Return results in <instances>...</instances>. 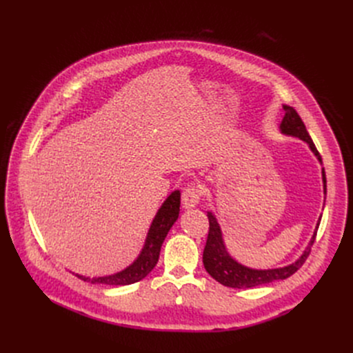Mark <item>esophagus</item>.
I'll return each instance as SVG.
<instances>
[{
    "instance_id": "obj_1",
    "label": "esophagus",
    "mask_w": 353,
    "mask_h": 353,
    "mask_svg": "<svg viewBox=\"0 0 353 353\" xmlns=\"http://www.w3.org/2000/svg\"><path fill=\"white\" fill-rule=\"evenodd\" d=\"M200 190L193 186V184H189V186L183 190V194H181V206L184 209H194L199 201H200Z\"/></svg>"
}]
</instances>
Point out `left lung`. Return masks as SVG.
Masks as SVG:
<instances>
[{
	"label": "left lung",
	"instance_id": "8db88e82",
	"mask_svg": "<svg viewBox=\"0 0 353 353\" xmlns=\"http://www.w3.org/2000/svg\"><path fill=\"white\" fill-rule=\"evenodd\" d=\"M283 110H285V117L282 119L279 125L281 133L283 136L294 137L305 141L309 147V150L313 153V156L316 157L318 161L322 164V159L316 150V147H314L309 133L306 132V127L302 119L299 117V114L296 113L293 107H289V105H283ZM322 183H323V194L326 199V176H325L323 167H322ZM208 219L210 223V229H209L206 248H205V252H203V265H205L206 272L213 277L214 281H217L223 286L234 288V289H249V288L268 285L274 281L288 279L289 276H292L296 270L302 268V265L305 263V261L310 253V248L314 242V237H316L322 214L319 216L316 228H314L313 234L309 240L306 249L302 252V254L290 265H286L282 268H273V269H253L237 262L236 259L229 253L225 245L223 233H221L220 225L214 213L208 212Z\"/></svg>",
	"mask_w": 353,
	"mask_h": 353
}]
</instances>
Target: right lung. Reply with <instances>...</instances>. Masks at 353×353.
I'll use <instances>...</instances> for the list:
<instances>
[{
    "label": "right lung",
    "instance_id": "obj_1",
    "mask_svg": "<svg viewBox=\"0 0 353 353\" xmlns=\"http://www.w3.org/2000/svg\"><path fill=\"white\" fill-rule=\"evenodd\" d=\"M180 213V190H174L169 194L160 209L157 210L150 228H148L143 249L139 256L134 259L132 265H128L123 270L99 277H90L80 273H74L79 279L84 282H90L94 285H107V286H127L136 283L150 273L159 262L160 249L164 242V239L176 223Z\"/></svg>",
    "mask_w": 353,
    "mask_h": 353
}]
</instances>
